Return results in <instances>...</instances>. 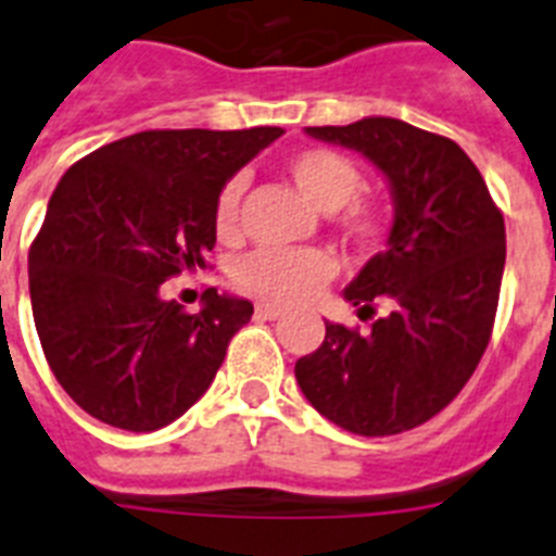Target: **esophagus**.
<instances>
[{
    "instance_id": "obj_1",
    "label": "esophagus",
    "mask_w": 556,
    "mask_h": 556,
    "mask_svg": "<svg viewBox=\"0 0 556 556\" xmlns=\"http://www.w3.org/2000/svg\"><path fill=\"white\" fill-rule=\"evenodd\" d=\"M256 317H260V319H279V317H282V308H277V305H268V302H260V305H256Z\"/></svg>"
}]
</instances>
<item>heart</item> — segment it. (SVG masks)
Returning a JSON list of instances; mask_svg holds the SVG:
<instances>
[{
    "instance_id": "1",
    "label": "heart",
    "mask_w": 556,
    "mask_h": 556,
    "mask_svg": "<svg viewBox=\"0 0 556 556\" xmlns=\"http://www.w3.org/2000/svg\"><path fill=\"white\" fill-rule=\"evenodd\" d=\"M291 182L311 205L333 214L340 211L342 233L354 242H371L380 233V211L371 202L354 200L363 174L354 162L340 151L331 148H308V151L293 153L286 165ZM239 200H242V179H231L219 191L214 207L216 237L231 242L239 233ZM333 260L317 248H302V251H256L237 265L233 282L239 291L260 296L274 305H296L331 279Z\"/></svg>"
}]
</instances>
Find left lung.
I'll return each mask as SVG.
<instances>
[{"label":"left lung","mask_w":556,"mask_h":556,"mask_svg":"<svg viewBox=\"0 0 556 556\" xmlns=\"http://www.w3.org/2000/svg\"><path fill=\"white\" fill-rule=\"evenodd\" d=\"M311 139L363 153L386 176L394 219L386 248L342 296L359 333L325 323V340L296 359L302 394L359 437L403 434L463 391L489 345L505 268V223L468 153L391 116L305 128Z\"/></svg>","instance_id":"1"}]
</instances>
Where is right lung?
I'll use <instances>...</instances> for the list:
<instances>
[{"instance_id":"obj_1","label":"right lung","mask_w":556,"mask_h":556,"mask_svg":"<svg viewBox=\"0 0 556 556\" xmlns=\"http://www.w3.org/2000/svg\"><path fill=\"white\" fill-rule=\"evenodd\" d=\"M282 134L142 130L59 179L30 245V308L53 377L90 417L156 431L214 382L254 305L207 288L185 314L162 282L205 268L219 191Z\"/></svg>"}]
</instances>
